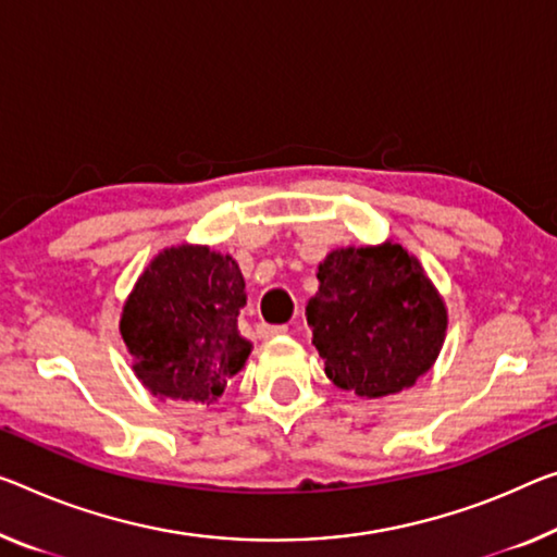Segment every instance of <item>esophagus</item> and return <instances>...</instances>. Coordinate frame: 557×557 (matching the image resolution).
I'll return each instance as SVG.
<instances>
[{"mask_svg": "<svg viewBox=\"0 0 557 557\" xmlns=\"http://www.w3.org/2000/svg\"><path fill=\"white\" fill-rule=\"evenodd\" d=\"M256 333H259V338L284 336V333H288V326H271V323H259V326H256Z\"/></svg>", "mask_w": 557, "mask_h": 557, "instance_id": "34e87169", "label": "esophagus"}]
</instances>
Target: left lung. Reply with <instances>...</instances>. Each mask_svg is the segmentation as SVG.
Returning <instances> with one entry per match:
<instances>
[{
	"label": "left lung",
	"instance_id": "obj_1",
	"mask_svg": "<svg viewBox=\"0 0 557 557\" xmlns=\"http://www.w3.org/2000/svg\"><path fill=\"white\" fill-rule=\"evenodd\" d=\"M306 306L313 346L336 388L381 398L410 388L435 363L448 311L404 246H346L319 263Z\"/></svg>",
	"mask_w": 557,
	"mask_h": 557
}]
</instances>
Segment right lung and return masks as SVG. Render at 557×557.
<instances>
[{"label": "right lung", "mask_w": 557, "mask_h": 557, "mask_svg": "<svg viewBox=\"0 0 557 557\" xmlns=\"http://www.w3.org/2000/svg\"><path fill=\"white\" fill-rule=\"evenodd\" d=\"M244 304L242 269L228 253L191 244L161 251L119 321L136 379L161 400L213 404L251 354L238 333Z\"/></svg>", "instance_id": "add662e5"}]
</instances>
